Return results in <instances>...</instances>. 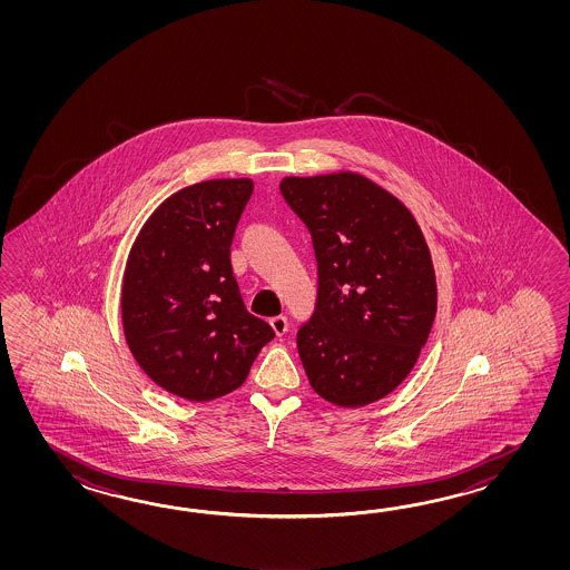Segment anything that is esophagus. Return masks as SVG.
I'll return each mask as SVG.
<instances>
[{
    "label": "esophagus",
    "instance_id": "34e87169",
    "mask_svg": "<svg viewBox=\"0 0 570 570\" xmlns=\"http://www.w3.org/2000/svg\"><path fill=\"white\" fill-rule=\"evenodd\" d=\"M271 326L275 330L277 336H283L287 332V317L285 315H277V317H271Z\"/></svg>",
    "mask_w": 570,
    "mask_h": 570
}]
</instances>
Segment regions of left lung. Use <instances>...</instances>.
<instances>
[{"label":"left lung","mask_w":570,"mask_h":570,"mask_svg":"<svg viewBox=\"0 0 570 570\" xmlns=\"http://www.w3.org/2000/svg\"><path fill=\"white\" fill-rule=\"evenodd\" d=\"M312 234L314 317L297 334L309 385L338 407L387 397L412 373L434 324L436 273L407 206L354 170L283 177Z\"/></svg>","instance_id":"left-lung-1"}]
</instances>
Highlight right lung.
<instances>
[{
	"mask_svg": "<svg viewBox=\"0 0 570 570\" xmlns=\"http://www.w3.org/2000/svg\"><path fill=\"white\" fill-rule=\"evenodd\" d=\"M255 183L212 179L169 195L146 219L121 277V326L158 387L212 401L240 387L275 338L248 314L232 277L230 244Z\"/></svg>",
	"mask_w": 570,
	"mask_h": 570,
	"instance_id": "add662e5",
	"label": "right lung"
}]
</instances>
